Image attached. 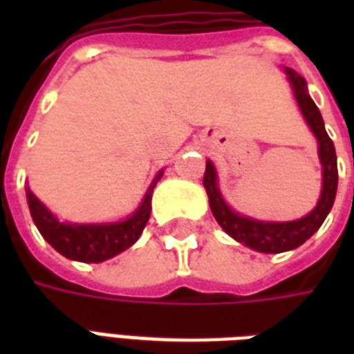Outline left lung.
<instances>
[{
    "mask_svg": "<svg viewBox=\"0 0 354 354\" xmlns=\"http://www.w3.org/2000/svg\"><path fill=\"white\" fill-rule=\"evenodd\" d=\"M284 72L288 75L297 106L301 109V115L305 117V121L311 127L313 134L317 136V142H319V159L322 165V192H320L317 207L313 208L309 214L299 220H294V222H260V220H252L248 216L237 214L235 210H231L218 189V176H216L214 165L210 161H207V170H205V178H203V185L208 193L210 210L214 214L216 222L222 225V230L248 248L266 254L286 252V250H294L299 245H304L326 220L328 212L332 210V205H334L335 192H337V159H335L334 142L328 136L317 104L307 93V83L304 77L297 75L290 68H286Z\"/></svg>",
    "mask_w": 354,
    "mask_h": 354,
    "instance_id": "8db88e82",
    "label": "left lung"
}]
</instances>
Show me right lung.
<instances>
[{"label":"right lung","mask_w":354,"mask_h":354,"mask_svg":"<svg viewBox=\"0 0 354 354\" xmlns=\"http://www.w3.org/2000/svg\"><path fill=\"white\" fill-rule=\"evenodd\" d=\"M162 176V170L155 176L149 189L144 195L136 212L129 216L123 222L113 223H64L58 222L57 216L50 214V210L34 193L26 189L28 207L34 223L57 252L66 258L87 263H100L104 260L113 258L119 252L132 246L142 235L146 227L149 214H151V193L155 184Z\"/></svg>","instance_id":"add662e5"}]
</instances>
